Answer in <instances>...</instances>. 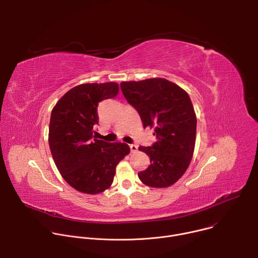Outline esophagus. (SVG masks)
<instances>
[{
	"instance_id": "esophagus-1",
	"label": "esophagus",
	"mask_w": 258,
	"mask_h": 258,
	"mask_svg": "<svg viewBox=\"0 0 258 258\" xmlns=\"http://www.w3.org/2000/svg\"><path fill=\"white\" fill-rule=\"evenodd\" d=\"M130 148H131L132 152H136L138 150V146L136 144H131L130 145Z\"/></svg>"
}]
</instances>
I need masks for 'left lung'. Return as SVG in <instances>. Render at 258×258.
<instances>
[{"mask_svg": "<svg viewBox=\"0 0 258 258\" xmlns=\"http://www.w3.org/2000/svg\"><path fill=\"white\" fill-rule=\"evenodd\" d=\"M121 92L137 110L144 128H154L157 141L139 150L150 157L148 168L138 173L145 185L171 186L187 170L193 157L197 119L187 92L164 79L123 82Z\"/></svg>", "mask_w": 258, "mask_h": 258, "instance_id": "left-lung-1", "label": "left lung"}]
</instances>
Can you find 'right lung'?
Wrapping results in <instances>:
<instances>
[{
  "label": "right lung",
  "instance_id": "1",
  "mask_svg": "<svg viewBox=\"0 0 258 258\" xmlns=\"http://www.w3.org/2000/svg\"><path fill=\"white\" fill-rule=\"evenodd\" d=\"M118 94L116 83L85 84L69 90L51 113L49 146L54 162L69 185L87 194H98L113 181L116 165L131 151L124 143L95 137L99 102Z\"/></svg>",
  "mask_w": 258,
  "mask_h": 258
}]
</instances>
